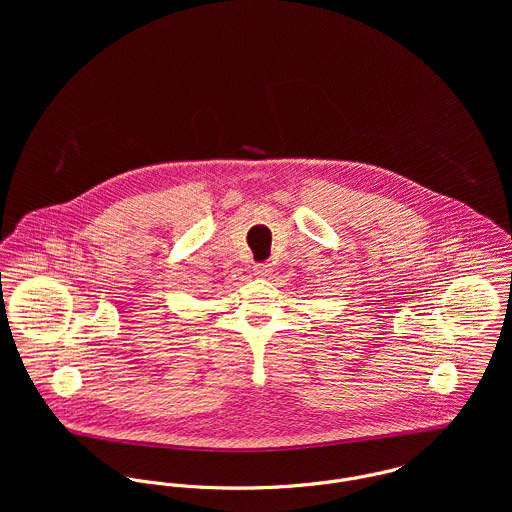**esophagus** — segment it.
Wrapping results in <instances>:
<instances>
[{
  "instance_id": "1",
  "label": "esophagus",
  "mask_w": 512,
  "mask_h": 512,
  "mask_svg": "<svg viewBox=\"0 0 512 512\" xmlns=\"http://www.w3.org/2000/svg\"><path fill=\"white\" fill-rule=\"evenodd\" d=\"M254 272H256V276H260V278H270L274 270H272L268 264H258V266H254Z\"/></svg>"
}]
</instances>
